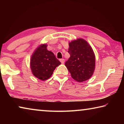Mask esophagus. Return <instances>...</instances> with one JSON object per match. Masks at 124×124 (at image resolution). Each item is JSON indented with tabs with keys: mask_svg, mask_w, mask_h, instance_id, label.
<instances>
[{
	"mask_svg": "<svg viewBox=\"0 0 124 124\" xmlns=\"http://www.w3.org/2000/svg\"><path fill=\"white\" fill-rule=\"evenodd\" d=\"M60 62H61L62 64H63L64 63V60L63 59V58H62V59H60Z\"/></svg>",
	"mask_w": 124,
	"mask_h": 124,
	"instance_id": "obj_1",
	"label": "esophagus"
}]
</instances>
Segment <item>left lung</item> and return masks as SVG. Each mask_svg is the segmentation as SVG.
I'll return each instance as SVG.
<instances>
[{
    "label": "left lung",
    "instance_id": "obj_1",
    "mask_svg": "<svg viewBox=\"0 0 124 124\" xmlns=\"http://www.w3.org/2000/svg\"><path fill=\"white\" fill-rule=\"evenodd\" d=\"M69 46L70 57L65 66L72 78L78 82L89 79L95 68V56L91 46L81 38L71 41Z\"/></svg>",
    "mask_w": 124,
    "mask_h": 124
}]
</instances>
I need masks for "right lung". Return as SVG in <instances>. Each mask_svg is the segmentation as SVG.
<instances>
[{
	"label": "right lung",
	"instance_id": "obj_1",
	"mask_svg": "<svg viewBox=\"0 0 124 124\" xmlns=\"http://www.w3.org/2000/svg\"><path fill=\"white\" fill-rule=\"evenodd\" d=\"M47 45H40L33 52L31 58V68L33 74L41 80H46L51 76L61 62L53 52L48 51Z\"/></svg>",
	"mask_w": 124,
	"mask_h": 124
}]
</instances>
